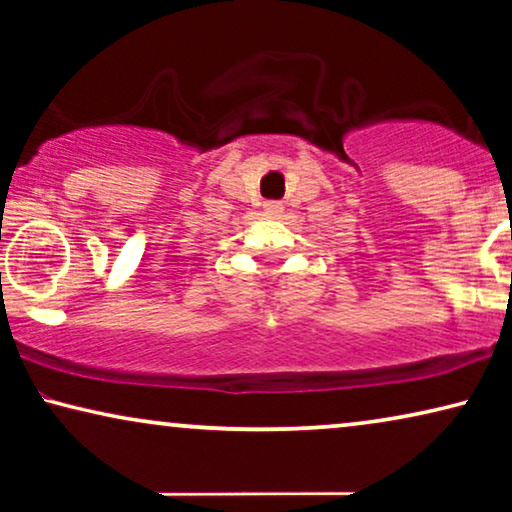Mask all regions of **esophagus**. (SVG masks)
I'll return each mask as SVG.
<instances>
[{"label":"esophagus","instance_id":"1","mask_svg":"<svg viewBox=\"0 0 512 512\" xmlns=\"http://www.w3.org/2000/svg\"><path fill=\"white\" fill-rule=\"evenodd\" d=\"M263 209H265V212H268V214H277V212H282V202L268 200V202H265V205H263Z\"/></svg>","mask_w":512,"mask_h":512}]
</instances>
